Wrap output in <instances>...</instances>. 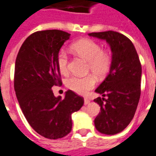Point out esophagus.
<instances>
[{"label": "esophagus", "instance_id": "34e87169", "mask_svg": "<svg viewBox=\"0 0 156 156\" xmlns=\"http://www.w3.org/2000/svg\"><path fill=\"white\" fill-rule=\"evenodd\" d=\"M89 103H90V100H89L88 98H84V105H88Z\"/></svg>", "mask_w": 156, "mask_h": 156}]
</instances>
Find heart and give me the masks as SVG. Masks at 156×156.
Returning a JSON list of instances; mask_svg holds the SVG:
<instances>
[{"label": "heart", "mask_w": 156, "mask_h": 156, "mask_svg": "<svg viewBox=\"0 0 156 156\" xmlns=\"http://www.w3.org/2000/svg\"><path fill=\"white\" fill-rule=\"evenodd\" d=\"M72 49L81 58L88 61V71H91L98 78H102L110 70L111 54L102 50L101 45L92 39H82L72 45ZM57 65L62 74L68 73V57L64 51L58 52ZM96 84V78L93 74L84 77L72 76L66 81V86L78 94L84 95Z\"/></svg>", "instance_id": "heart-1"}]
</instances>
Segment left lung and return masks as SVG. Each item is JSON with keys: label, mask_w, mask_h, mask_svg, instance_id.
Masks as SVG:
<instances>
[{"label": "left lung", "mask_w": 156, "mask_h": 156, "mask_svg": "<svg viewBox=\"0 0 156 156\" xmlns=\"http://www.w3.org/2000/svg\"><path fill=\"white\" fill-rule=\"evenodd\" d=\"M88 35L106 40L111 48L109 73L95 90L104 98L94 99L101 110L94 124L100 133L113 135L127 127L136 111L141 92L140 61L132 41L119 32L107 31Z\"/></svg>", "instance_id": "8db88e82"}]
</instances>
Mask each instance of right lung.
<instances>
[{
	"instance_id": "obj_1",
	"label": "right lung",
	"mask_w": 156,
	"mask_h": 156,
	"mask_svg": "<svg viewBox=\"0 0 156 156\" xmlns=\"http://www.w3.org/2000/svg\"><path fill=\"white\" fill-rule=\"evenodd\" d=\"M70 34L60 30L32 33L22 43L16 59L14 88L22 113L40 135L50 140L72 130L71 115L83 105V98L72 90L56 98L51 87L62 84L57 57Z\"/></svg>"
}]
</instances>
